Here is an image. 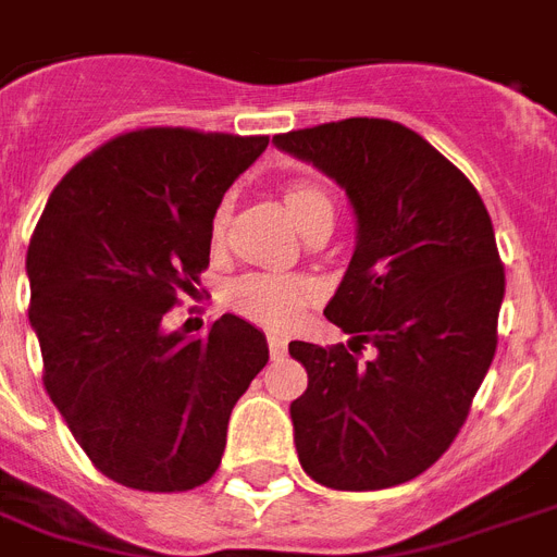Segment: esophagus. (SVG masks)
Wrapping results in <instances>:
<instances>
[{
	"mask_svg": "<svg viewBox=\"0 0 557 557\" xmlns=\"http://www.w3.org/2000/svg\"><path fill=\"white\" fill-rule=\"evenodd\" d=\"M286 349H288V341L283 338V335H274V332H271V335H269L271 358H283V356H286Z\"/></svg>",
	"mask_w": 557,
	"mask_h": 557,
	"instance_id": "obj_1",
	"label": "esophagus"
}]
</instances>
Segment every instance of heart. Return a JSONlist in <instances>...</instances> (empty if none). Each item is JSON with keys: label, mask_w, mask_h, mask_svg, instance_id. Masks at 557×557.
<instances>
[{"label": "heart", "mask_w": 557, "mask_h": 557, "mask_svg": "<svg viewBox=\"0 0 557 557\" xmlns=\"http://www.w3.org/2000/svg\"><path fill=\"white\" fill-rule=\"evenodd\" d=\"M283 205H286L288 216L297 227L318 213H332V199L326 187L309 178H297L288 182L283 190ZM227 199L222 201L213 213V236H222L227 222ZM231 306L236 312L251 318L265 326H280L286 330L292 323L300 321L306 304L314 297V286L304 277H283V274H245L231 286Z\"/></svg>", "instance_id": "b5f03b06"}]
</instances>
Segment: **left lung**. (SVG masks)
<instances>
[{
  "label": "left lung",
  "mask_w": 557,
  "mask_h": 557,
  "mask_svg": "<svg viewBox=\"0 0 557 557\" xmlns=\"http://www.w3.org/2000/svg\"><path fill=\"white\" fill-rule=\"evenodd\" d=\"M274 144L335 178L358 222L323 309L352 341L288 344L309 372L292 401L300 466L338 492L407 483L457 440L492 367L506 292L492 216L474 185L396 121L347 117ZM364 343L372 362L360 361Z\"/></svg>",
  "instance_id": "8db88e82"
}]
</instances>
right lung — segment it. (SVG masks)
I'll list each match as a JSON object with an SVG mask.
<instances>
[{"instance_id": "obj_1", "label": "right lung", "mask_w": 557, "mask_h": 557, "mask_svg": "<svg viewBox=\"0 0 557 557\" xmlns=\"http://www.w3.org/2000/svg\"><path fill=\"white\" fill-rule=\"evenodd\" d=\"M269 135L150 126L77 161L28 245V321L42 384L100 474L187 492L222 462L236 398L269 361L257 326L222 314L170 332L178 295L210 262L213 213Z\"/></svg>"}]
</instances>
